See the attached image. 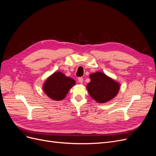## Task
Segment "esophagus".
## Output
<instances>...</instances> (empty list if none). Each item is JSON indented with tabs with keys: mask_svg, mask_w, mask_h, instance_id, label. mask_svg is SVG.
Listing matches in <instances>:
<instances>
[{
	"mask_svg": "<svg viewBox=\"0 0 156 156\" xmlns=\"http://www.w3.org/2000/svg\"><path fill=\"white\" fill-rule=\"evenodd\" d=\"M78 81L80 83H83V77H79L78 78Z\"/></svg>",
	"mask_w": 156,
	"mask_h": 156,
	"instance_id": "obj_1",
	"label": "esophagus"
}]
</instances>
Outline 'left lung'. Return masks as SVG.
I'll return each instance as SVG.
<instances>
[{"instance_id": "left-lung-1", "label": "left lung", "mask_w": 156, "mask_h": 156, "mask_svg": "<svg viewBox=\"0 0 156 156\" xmlns=\"http://www.w3.org/2000/svg\"><path fill=\"white\" fill-rule=\"evenodd\" d=\"M90 81L87 89L90 96L98 103H105L115 98L119 94V82L108 76L105 73L97 72L90 75Z\"/></svg>"}]
</instances>
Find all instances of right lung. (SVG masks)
Masks as SVG:
<instances>
[{
  "label": "right lung",
  "mask_w": 156,
  "mask_h": 156,
  "mask_svg": "<svg viewBox=\"0 0 156 156\" xmlns=\"http://www.w3.org/2000/svg\"><path fill=\"white\" fill-rule=\"evenodd\" d=\"M76 82L72 78L67 77L62 72H55L45 81L42 89L50 99L61 101L66 97L69 89Z\"/></svg>",
  "instance_id": "obj_1"
}]
</instances>
